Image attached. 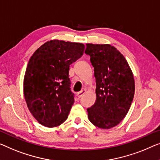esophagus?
<instances>
[{
	"instance_id": "34e87169",
	"label": "esophagus",
	"mask_w": 160,
	"mask_h": 160,
	"mask_svg": "<svg viewBox=\"0 0 160 160\" xmlns=\"http://www.w3.org/2000/svg\"><path fill=\"white\" fill-rule=\"evenodd\" d=\"M85 92H86V90H85V89H82V90H80V92H78V93H77V96H78V98L82 97V95H83V94L85 93Z\"/></svg>"
}]
</instances>
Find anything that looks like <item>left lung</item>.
<instances>
[{"instance_id":"1","label":"left lung","mask_w":160,"mask_h":160,"mask_svg":"<svg viewBox=\"0 0 160 160\" xmlns=\"http://www.w3.org/2000/svg\"><path fill=\"white\" fill-rule=\"evenodd\" d=\"M96 82V101L87 109L88 117L97 127L117 126L133 101L135 83L132 71L122 54L110 44H87Z\"/></svg>"}]
</instances>
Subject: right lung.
<instances>
[{
    "label": "right lung",
    "mask_w": 160,
    "mask_h": 160,
    "mask_svg": "<svg viewBox=\"0 0 160 160\" xmlns=\"http://www.w3.org/2000/svg\"><path fill=\"white\" fill-rule=\"evenodd\" d=\"M82 43L51 40L38 48L28 61L23 93L28 110L46 127L62 124L74 103L69 70L83 54Z\"/></svg>",
    "instance_id": "obj_1"
}]
</instances>
